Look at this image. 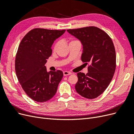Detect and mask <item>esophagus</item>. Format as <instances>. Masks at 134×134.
I'll return each instance as SVG.
<instances>
[{
	"label": "esophagus",
	"instance_id": "34e87169",
	"mask_svg": "<svg viewBox=\"0 0 134 134\" xmlns=\"http://www.w3.org/2000/svg\"><path fill=\"white\" fill-rule=\"evenodd\" d=\"M63 74L64 76H67V75H69L70 74H71V73L69 71H63Z\"/></svg>",
	"mask_w": 134,
	"mask_h": 134
}]
</instances>
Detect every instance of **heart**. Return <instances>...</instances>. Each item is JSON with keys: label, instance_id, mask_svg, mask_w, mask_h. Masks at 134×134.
I'll list each match as a JSON object with an SVG mask.
<instances>
[{"label": "heart", "instance_id": "1", "mask_svg": "<svg viewBox=\"0 0 134 134\" xmlns=\"http://www.w3.org/2000/svg\"><path fill=\"white\" fill-rule=\"evenodd\" d=\"M75 41H76V40H72V41H71V42ZM59 41L56 42L54 43V47H53V49H54V51L56 50V49H57V48H58V46H59Z\"/></svg>", "mask_w": 134, "mask_h": 134}]
</instances>
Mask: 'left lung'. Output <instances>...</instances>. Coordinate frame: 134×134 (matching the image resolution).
I'll return each mask as SVG.
<instances>
[{
    "label": "left lung",
    "mask_w": 134,
    "mask_h": 134,
    "mask_svg": "<svg viewBox=\"0 0 134 134\" xmlns=\"http://www.w3.org/2000/svg\"><path fill=\"white\" fill-rule=\"evenodd\" d=\"M67 31L82 42L81 59L85 64H90L86 74L77 73L75 90L84 98H96L106 90L116 70V56L112 40L104 31L94 26Z\"/></svg>",
    "instance_id": "left-lung-1"
}]
</instances>
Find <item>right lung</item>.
Masks as SVG:
<instances>
[{
  "instance_id": "right-lung-1",
  "label": "right lung",
  "mask_w": 134,
  "mask_h": 134,
  "mask_svg": "<svg viewBox=\"0 0 134 134\" xmlns=\"http://www.w3.org/2000/svg\"><path fill=\"white\" fill-rule=\"evenodd\" d=\"M65 31L34 28L19 44L15 60L16 75L24 91L36 102L52 98L63 78L62 71L47 72L44 64L52 54V44Z\"/></svg>"
}]
</instances>
